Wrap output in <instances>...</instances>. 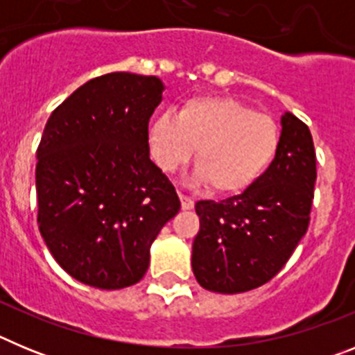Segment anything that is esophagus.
Returning <instances> with one entry per match:
<instances>
[{"label": "esophagus", "mask_w": 355, "mask_h": 355, "mask_svg": "<svg viewBox=\"0 0 355 355\" xmlns=\"http://www.w3.org/2000/svg\"><path fill=\"white\" fill-rule=\"evenodd\" d=\"M180 199H181V208H183V209H192L193 208L192 197H188V196H184V193L180 192Z\"/></svg>", "instance_id": "esophagus-1"}]
</instances>
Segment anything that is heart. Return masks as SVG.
<instances>
[{
    "mask_svg": "<svg viewBox=\"0 0 355 355\" xmlns=\"http://www.w3.org/2000/svg\"><path fill=\"white\" fill-rule=\"evenodd\" d=\"M150 156L172 172L196 150L197 178L218 193L252 187L274 162L279 149L277 124L252 112L234 97L200 96L187 99L178 117L162 114L147 131Z\"/></svg>",
    "mask_w": 355,
    "mask_h": 355,
    "instance_id": "b5f03b06",
    "label": "heart"
}]
</instances>
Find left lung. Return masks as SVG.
Returning <instances> with one entry per match:
<instances>
[{
	"instance_id": "8db88e82",
	"label": "left lung",
	"mask_w": 355,
	"mask_h": 355,
	"mask_svg": "<svg viewBox=\"0 0 355 355\" xmlns=\"http://www.w3.org/2000/svg\"><path fill=\"white\" fill-rule=\"evenodd\" d=\"M274 162L240 196L199 200L193 240L197 283L216 293H241L268 283L306 234L316 181L309 128L293 114L281 117Z\"/></svg>"
}]
</instances>
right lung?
Returning a JSON list of instances; mask_svg holds the SVG:
<instances>
[{
	"label": "right lung",
	"instance_id": "1",
	"mask_svg": "<svg viewBox=\"0 0 355 355\" xmlns=\"http://www.w3.org/2000/svg\"><path fill=\"white\" fill-rule=\"evenodd\" d=\"M156 76L110 72L56 106L37 149V224L56 263L80 283H139L149 249L180 211L174 184L149 158L162 101Z\"/></svg>",
	"mask_w": 355,
	"mask_h": 355
}]
</instances>
